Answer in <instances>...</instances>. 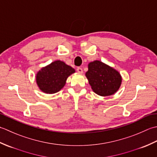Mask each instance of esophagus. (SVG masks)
I'll return each instance as SVG.
<instances>
[{
  "label": "esophagus",
  "mask_w": 157,
  "mask_h": 157,
  "mask_svg": "<svg viewBox=\"0 0 157 157\" xmlns=\"http://www.w3.org/2000/svg\"><path fill=\"white\" fill-rule=\"evenodd\" d=\"M76 70H77V72H78V73H80V74H82V69L81 68V67H78L77 68V69H76Z\"/></svg>",
  "instance_id": "34e87169"
}]
</instances>
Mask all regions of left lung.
I'll list each match as a JSON object with an SVG mask.
<instances>
[{
	"mask_svg": "<svg viewBox=\"0 0 157 157\" xmlns=\"http://www.w3.org/2000/svg\"><path fill=\"white\" fill-rule=\"evenodd\" d=\"M85 76L92 90L100 96L114 94L122 82V78L117 70L98 60L89 63Z\"/></svg>",
	"mask_w": 157,
	"mask_h": 157,
	"instance_id": "8db88e82",
	"label": "left lung"
}]
</instances>
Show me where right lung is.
I'll use <instances>...</instances> for the list:
<instances>
[{
	"instance_id": "right-lung-1",
	"label": "right lung",
	"mask_w": 157,
	"mask_h": 157,
	"mask_svg": "<svg viewBox=\"0 0 157 157\" xmlns=\"http://www.w3.org/2000/svg\"><path fill=\"white\" fill-rule=\"evenodd\" d=\"M75 72V70L71 66L57 60L41 68L37 72L36 81L43 92L55 94L64 87L67 78Z\"/></svg>"
}]
</instances>
